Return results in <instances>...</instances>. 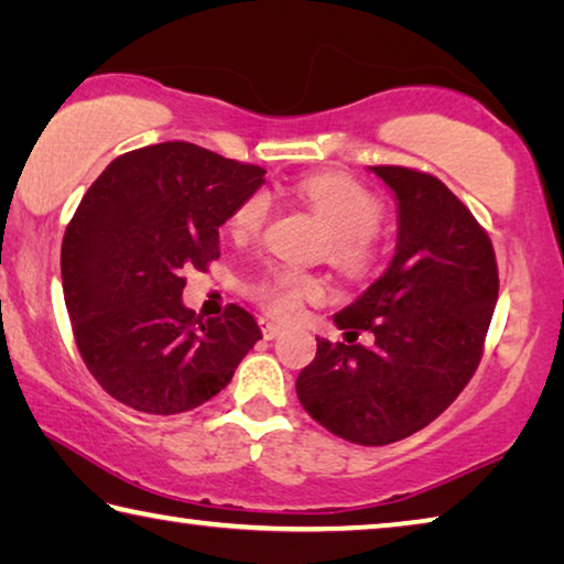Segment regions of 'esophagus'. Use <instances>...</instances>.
I'll list each match as a JSON object with an SVG mask.
<instances>
[{"mask_svg":"<svg viewBox=\"0 0 564 564\" xmlns=\"http://www.w3.org/2000/svg\"><path fill=\"white\" fill-rule=\"evenodd\" d=\"M259 323H261V333H263L265 340H273V338L281 336V326H279V323H273V321H269V318H261Z\"/></svg>","mask_w":564,"mask_h":564,"instance_id":"obj_1","label":"esophagus"}]
</instances>
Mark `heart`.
Segmentation results:
<instances>
[{"instance_id": "b5f03b06", "label": "heart", "mask_w": 564, "mask_h": 564, "mask_svg": "<svg viewBox=\"0 0 564 564\" xmlns=\"http://www.w3.org/2000/svg\"><path fill=\"white\" fill-rule=\"evenodd\" d=\"M293 194L303 206L321 216L330 228V259L348 273H366L380 256L378 226L383 221V202L376 191L346 174H313L293 184ZM271 196L253 191L231 214L234 238H253L269 221ZM253 299L279 318H295L305 301L323 295L321 279L293 269H273L251 289Z\"/></svg>"}]
</instances>
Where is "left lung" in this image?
I'll return each mask as SVG.
<instances>
[{
  "label": "left lung",
  "instance_id": "8db88e82",
  "mask_svg": "<svg viewBox=\"0 0 564 564\" xmlns=\"http://www.w3.org/2000/svg\"><path fill=\"white\" fill-rule=\"evenodd\" d=\"M395 191L398 246L388 271L343 308L346 336L318 338L295 393L305 413L356 445H388L423 431L480 366L500 279L492 241L441 178L373 166Z\"/></svg>",
  "mask_w": 564,
  "mask_h": 564
}]
</instances>
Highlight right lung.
<instances>
[{"label":"right lung","mask_w":564,"mask_h":564,"mask_svg":"<svg viewBox=\"0 0 564 564\" xmlns=\"http://www.w3.org/2000/svg\"><path fill=\"white\" fill-rule=\"evenodd\" d=\"M265 169L188 141L127 151L84 194L62 241V285L89 373L149 415L204 405L261 338L228 303L221 318L186 308V271L218 259V226Z\"/></svg>","instance_id":"right-lung-1"}]
</instances>
